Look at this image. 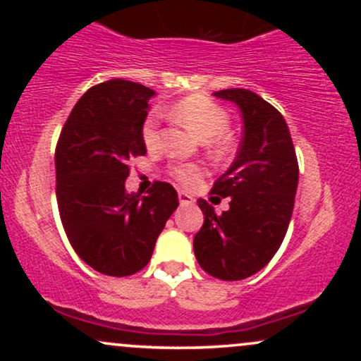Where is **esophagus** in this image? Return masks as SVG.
<instances>
[{
	"label": "esophagus",
	"mask_w": 361,
	"mask_h": 361,
	"mask_svg": "<svg viewBox=\"0 0 361 361\" xmlns=\"http://www.w3.org/2000/svg\"><path fill=\"white\" fill-rule=\"evenodd\" d=\"M178 200H180L181 205H192L195 202V198L192 197V195L185 193V192H180L178 193Z\"/></svg>",
	"instance_id": "1"
}]
</instances>
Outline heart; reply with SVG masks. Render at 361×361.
<instances>
[{"label":"heart","instance_id":"obj_1","mask_svg":"<svg viewBox=\"0 0 361 361\" xmlns=\"http://www.w3.org/2000/svg\"><path fill=\"white\" fill-rule=\"evenodd\" d=\"M168 115L181 126L190 128L200 139H212L219 149L224 147L221 135L227 130L229 117L217 103L207 100L204 97H188L169 106ZM157 137H159V118L156 114H151L142 123V140L147 147H152L157 142ZM171 175L181 185L188 186L200 180L202 168L197 164H175L171 168Z\"/></svg>","mask_w":361,"mask_h":361}]
</instances>
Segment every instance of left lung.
Wrapping results in <instances>:
<instances>
[{"mask_svg": "<svg viewBox=\"0 0 361 361\" xmlns=\"http://www.w3.org/2000/svg\"><path fill=\"white\" fill-rule=\"evenodd\" d=\"M241 110L243 139L234 163L215 181L212 193L229 197L221 215L198 200L204 226L195 234L193 251L209 275L244 280L267 267L287 234L299 164L283 115L250 90L215 91Z\"/></svg>", "mask_w": 361, "mask_h": 361, "instance_id": "obj_1", "label": "left lung"}]
</instances>
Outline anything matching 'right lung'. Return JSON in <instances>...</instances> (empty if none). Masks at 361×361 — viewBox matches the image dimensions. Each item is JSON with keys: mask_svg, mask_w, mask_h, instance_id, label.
Here are the masks:
<instances>
[{"mask_svg": "<svg viewBox=\"0 0 361 361\" xmlns=\"http://www.w3.org/2000/svg\"><path fill=\"white\" fill-rule=\"evenodd\" d=\"M154 91L110 80L78 100L56 147V197L76 255L109 276L134 275L151 259L157 235L178 207L169 183L146 197L128 193V161L146 154L142 123Z\"/></svg>", "mask_w": 361, "mask_h": 361, "instance_id": "obj_1", "label": "right lung"}]
</instances>
